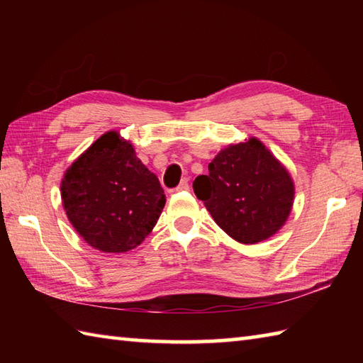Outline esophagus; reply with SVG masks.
<instances>
[{
    "label": "esophagus",
    "mask_w": 363,
    "mask_h": 363,
    "mask_svg": "<svg viewBox=\"0 0 363 363\" xmlns=\"http://www.w3.org/2000/svg\"><path fill=\"white\" fill-rule=\"evenodd\" d=\"M189 189H190V186H189V181H187V179H182L179 186L176 187L177 191H187Z\"/></svg>",
    "instance_id": "obj_1"
}]
</instances>
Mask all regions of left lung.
Instances as JSON below:
<instances>
[{"mask_svg":"<svg viewBox=\"0 0 363 363\" xmlns=\"http://www.w3.org/2000/svg\"><path fill=\"white\" fill-rule=\"evenodd\" d=\"M194 190L215 223L246 245L274 235L295 198L287 168L256 137L221 150L209 164V174L194 181Z\"/></svg>","mask_w":363,"mask_h":363,"instance_id":"1","label":"left lung"}]
</instances>
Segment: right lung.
<instances>
[{
  "label": "right lung",
  "mask_w": 363,
  "mask_h": 363,
  "mask_svg": "<svg viewBox=\"0 0 363 363\" xmlns=\"http://www.w3.org/2000/svg\"><path fill=\"white\" fill-rule=\"evenodd\" d=\"M60 196L76 233L103 252L140 245L165 206L157 176L117 130L103 134L68 167Z\"/></svg>",
  "instance_id": "add662e5"
}]
</instances>
